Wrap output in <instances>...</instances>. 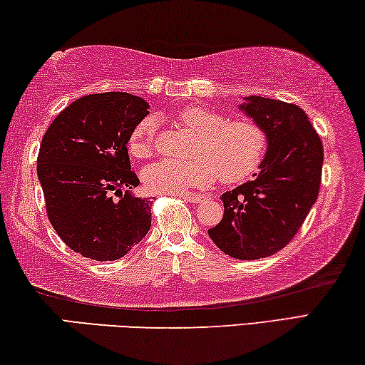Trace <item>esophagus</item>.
Returning <instances> with one entry per match:
<instances>
[{"label":"esophagus","instance_id":"34e87169","mask_svg":"<svg viewBox=\"0 0 365 365\" xmlns=\"http://www.w3.org/2000/svg\"><path fill=\"white\" fill-rule=\"evenodd\" d=\"M181 197L186 202H189V204H200V202L205 200V197L199 194H182Z\"/></svg>","mask_w":365,"mask_h":365}]
</instances>
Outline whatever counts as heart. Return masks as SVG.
Masks as SVG:
<instances>
[{"mask_svg": "<svg viewBox=\"0 0 365 365\" xmlns=\"http://www.w3.org/2000/svg\"><path fill=\"white\" fill-rule=\"evenodd\" d=\"M178 121L197 135L190 161H157L142 173L147 189L161 194H182L204 189L220 176L223 182H241L259 168L267 150V134L250 119H228L220 113L187 106ZM155 121L143 119L129 135V152L135 158L153 153Z\"/></svg>", "mask_w": 365, "mask_h": 365, "instance_id": "heart-1", "label": "heart"}]
</instances>
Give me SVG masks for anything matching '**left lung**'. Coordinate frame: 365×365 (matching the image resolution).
Here are the masks:
<instances>
[{
	"label": "left lung",
	"instance_id": "left-lung-1",
	"mask_svg": "<svg viewBox=\"0 0 365 365\" xmlns=\"http://www.w3.org/2000/svg\"><path fill=\"white\" fill-rule=\"evenodd\" d=\"M237 108L265 130V157L252 181L222 195L225 215L208 236L230 257L255 260L299 231L319 195L324 145L299 106L250 95Z\"/></svg>",
	"mask_w": 365,
	"mask_h": 365
}]
</instances>
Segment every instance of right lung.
I'll return each instance as SVG.
<instances>
[{
  "mask_svg": "<svg viewBox=\"0 0 365 365\" xmlns=\"http://www.w3.org/2000/svg\"><path fill=\"white\" fill-rule=\"evenodd\" d=\"M148 108L126 92L86 95L59 113L41 139L37 175L48 218L66 246L87 259H121L150 230L152 202L129 190L139 178L126 147Z\"/></svg>",
  "mask_w": 365,
  "mask_h": 365,
  "instance_id": "add662e5",
  "label": "right lung"
}]
</instances>
